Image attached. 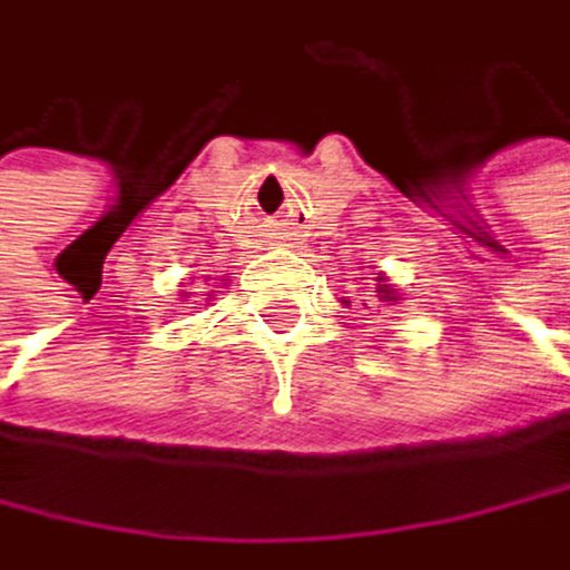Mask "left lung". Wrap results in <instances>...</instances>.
I'll return each mask as SVG.
<instances>
[{
	"label": "left lung",
	"instance_id": "1",
	"mask_svg": "<svg viewBox=\"0 0 570 570\" xmlns=\"http://www.w3.org/2000/svg\"><path fill=\"white\" fill-rule=\"evenodd\" d=\"M372 279H375V297H380V301H390V305H401V294H397V287H393V283H390L383 273H375Z\"/></svg>",
	"mask_w": 570,
	"mask_h": 570
}]
</instances>
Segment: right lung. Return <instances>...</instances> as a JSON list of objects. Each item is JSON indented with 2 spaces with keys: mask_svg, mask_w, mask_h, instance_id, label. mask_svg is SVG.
<instances>
[{
  "mask_svg": "<svg viewBox=\"0 0 570 570\" xmlns=\"http://www.w3.org/2000/svg\"><path fill=\"white\" fill-rule=\"evenodd\" d=\"M216 294H219V291H208V301H213V297H216ZM184 297H187V294H184Z\"/></svg>",
  "mask_w": 570,
  "mask_h": 570,
  "instance_id": "obj_1",
  "label": "right lung"
}]
</instances>
